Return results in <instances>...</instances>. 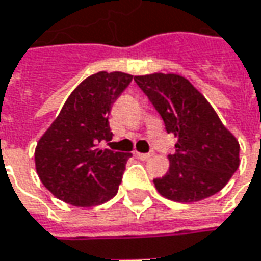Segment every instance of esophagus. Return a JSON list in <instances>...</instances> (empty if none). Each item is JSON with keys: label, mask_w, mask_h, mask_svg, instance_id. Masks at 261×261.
Segmentation results:
<instances>
[{"label": "esophagus", "mask_w": 261, "mask_h": 261, "mask_svg": "<svg viewBox=\"0 0 261 261\" xmlns=\"http://www.w3.org/2000/svg\"><path fill=\"white\" fill-rule=\"evenodd\" d=\"M134 156L137 159H140V160H148L153 154H151V153H139V151H134Z\"/></svg>", "instance_id": "obj_1"}]
</instances>
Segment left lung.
<instances>
[{
  "mask_svg": "<svg viewBox=\"0 0 261 261\" xmlns=\"http://www.w3.org/2000/svg\"><path fill=\"white\" fill-rule=\"evenodd\" d=\"M177 139L169 170L154 179L158 192L175 202H198L228 184L240 166V144L212 105L186 77L176 73L134 76Z\"/></svg>",
  "mask_w": 261,
  "mask_h": 261,
  "instance_id": "8db88e82",
  "label": "left lung"
}]
</instances>
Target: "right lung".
<instances>
[{
  "label": "right lung",
  "instance_id": "right-lung-1",
  "mask_svg": "<svg viewBox=\"0 0 261 261\" xmlns=\"http://www.w3.org/2000/svg\"><path fill=\"white\" fill-rule=\"evenodd\" d=\"M133 75L98 72L69 95L59 115L34 150L36 172L58 199L91 208L118 192L128 153L101 150L113 139L108 115L115 99L130 85Z\"/></svg>",
  "mask_w": 261,
  "mask_h": 261
}]
</instances>
